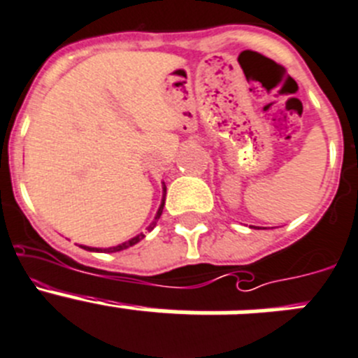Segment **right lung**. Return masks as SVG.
I'll return each mask as SVG.
<instances>
[{
	"label": "right lung",
	"instance_id": "add662e5",
	"mask_svg": "<svg viewBox=\"0 0 358 358\" xmlns=\"http://www.w3.org/2000/svg\"><path fill=\"white\" fill-rule=\"evenodd\" d=\"M164 201H166V187H164V198H162V203H160L159 210H157L155 219H153V220H152V224H150L148 228H146V229H148V231H152V229L155 228V226H157V220H159V219H160V215H162ZM143 238H145V235H143V233H139L138 236H134V238L127 240V242H123V243H118V245H115V247H106V249H99V247H86V245H81V247H83V249H86V250H93V252H118V250L129 249V247L136 245V243L141 242Z\"/></svg>",
	"mask_w": 358,
	"mask_h": 358
}]
</instances>
